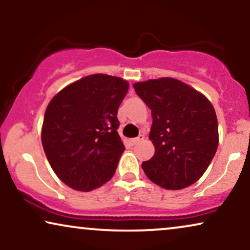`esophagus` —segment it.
<instances>
[{
    "label": "esophagus",
    "mask_w": 250,
    "mask_h": 250,
    "mask_svg": "<svg viewBox=\"0 0 250 250\" xmlns=\"http://www.w3.org/2000/svg\"><path fill=\"white\" fill-rule=\"evenodd\" d=\"M143 139H145V136H143V135H139L138 138H135V139H129V140H128V142H129V145L135 146L136 143L140 142V141H142Z\"/></svg>",
    "instance_id": "obj_1"
}]
</instances>
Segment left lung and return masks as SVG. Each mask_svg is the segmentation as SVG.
I'll use <instances>...</instances> for the list:
<instances>
[{
    "instance_id": "8db88e82",
    "label": "left lung",
    "mask_w": 250,
    "mask_h": 250,
    "mask_svg": "<svg viewBox=\"0 0 250 250\" xmlns=\"http://www.w3.org/2000/svg\"><path fill=\"white\" fill-rule=\"evenodd\" d=\"M151 109L149 139L155 155L142 163L150 181L181 190L203 176L218 146V125L210 101L179 80L163 77L133 85Z\"/></svg>"
}]
</instances>
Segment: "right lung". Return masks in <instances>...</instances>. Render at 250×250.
<instances>
[{
	"instance_id": "1",
	"label": "right lung",
	"mask_w": 250,
	"mask_h": 250,
	"mask_svg": "<svg viewBox=\"0 0 250 250\" xmlns=\"http://www.w3.org/2000/svg\"><path fill=\"white\" fill-rule=\"evenodd\" d=\"M123 78L94 74L54 95L47 105L42 145L57 176L71 189L91 191L114 176L124 152L118 108L128 91Z\"/></svg>"
}]
</instances>
